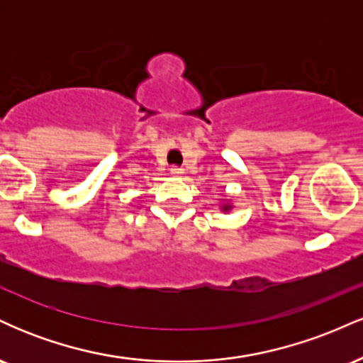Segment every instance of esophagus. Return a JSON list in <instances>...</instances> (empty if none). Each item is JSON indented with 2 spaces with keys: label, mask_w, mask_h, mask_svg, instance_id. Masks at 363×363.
Returning a JSON list of instances; mask_svg holds the SVG:
<instances>
[{
  "label": "esophagus",
  "mask_w": 363,
  "mask_h": 363,
  "mask_svg": "<svg viewBox=\"0 0 363 363\" xmlns=\"http://www.w3.org/2000/svg\"><path fill=\"white\" fill-rule=\"evenodd\" d=\"M170 174L174 177H181L182 176V169L181 167H170Z\"/></svg>",
  "instance_id": "esophagus-1"
}]
</instances>
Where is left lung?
Instances as JSON below:
<instances>
[{"label":"left lung","instance_id":"obj_1","mask_svg":"<svg viewBox=\"0 0 363 363\" xmlns=\"http://www.w3.org/2000/svg\"><path fill=\"white\" fill-rule=\"evenodd\" d=\"M232 208H234V205H232L230 199H228V201L225 199V201L220 203V210H222V211H232Z\"/></svg>","mask_w":363,"mask_h":363}]
</instances>
